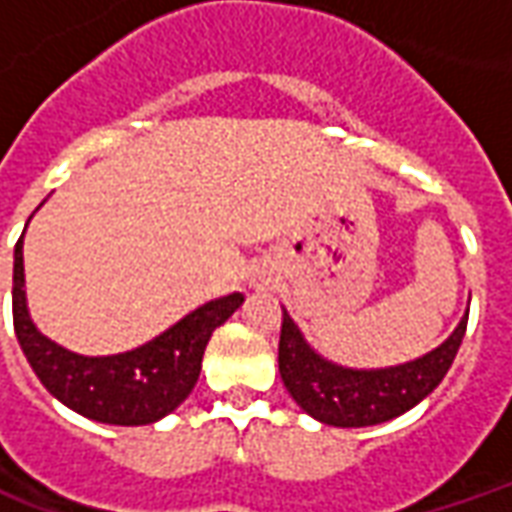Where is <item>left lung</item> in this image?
Here are the masks:
<instances>
[{
	"label": "left lung",
	"mask_w": 512,
	"mask_h": 512,
	"mask_svg": "<svg viewBox=\"0 0 512 512\" xmlns=\"http://www.w3.org/2000/svg\"><path fill=\"white\" fill-rule=\"evenodd\" d=\"M469 312L428 354L392 367H343L321 356L282 310L279 376L304 414L334 428H370L406 414L447 376L461 348Z\"/></svg>",
	"instance_id": "left-lung-1"
}]
</instances>
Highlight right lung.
<instances>
[{"mask_svg": "<svg viewBox=\"0 0 512 512\" xmlns=\"http://www.w3.org/2000/svg\"><path fill=\"white\" fill-rule=\"evenodd\" d=\"M241 304L244 296L230 293L197 307L139 348L84 356L49 340L35 326L24 290V235L13 252V326L21 351L40 384L62 406L104 425H153L172 414L200 378L202 354L213 329Z\"/></svg>", "mask_w": 512, "mask_h": 512, "instance_id": "add662e5", "label": "right lung"}]
</instances>
